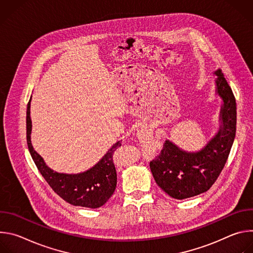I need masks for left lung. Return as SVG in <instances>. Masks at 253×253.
Listing matches in <instances>:
<instances>
[{"mask_svg": "<svg viewBox=\"0 0 253 253\" xmlns=\"http://www.w3.org/2000/svg\"><path fill=\"white\" fill-rule=\"evenodd\" d=\"M216 94L223 101L218 132L197 152H187L166 140L163 149L150 162L157 185L175 199L206 192L221 173L235 138L236 102L222 71L214 72Z\"/></svg>", "mask_w": 253, "mask_h": 253, "instance_id": "obj_1", "label": "left lung"}]
</instances>
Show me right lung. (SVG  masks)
<instances>
[{
    "label": "right lung",
    "mask_w": 253,
    "mask_h": 253,
    "mask_svg": "<svg viewBox=\"0 0 253 253\" xmlns=\"http://www.w3.org/2000/svg\"><path fill=\"white\" fill-rule=\"evenodd\" d=\"M31 99L27 107V144L30 154L38 170L50 187L66 202L88 208H98L109 199L117 184V173L113 162L114 151L121 146L118 141L107 153L87 171L77 174L58 173L49 168L44 159L36 152L31 143L32 121L30 117Z\"/></svg>",
    "instance_id": "right-lung-1"
}]
</instances>
